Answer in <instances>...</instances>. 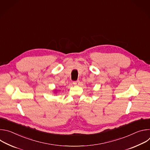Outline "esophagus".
Instances as JSON below:
<instances>
[{
  "mask_svg": "<svg viewBox=\"0 0 150 150\" xmlns=\"http://www.w3.org/2000/svg\"><path fill=\"white\" fill-rule=\"evenodd\" d=\"M73 84L75 85H78L79 84V81L78 80V81H74Z\"/></svg>",
  "mask_w": 150,
  "mask_h": 150,
  "instance_id": "esophagus-1",
  "label": "esophagus"
}]
</instances>
